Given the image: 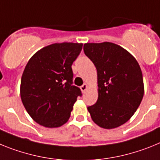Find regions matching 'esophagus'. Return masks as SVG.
<instances>
[{"label":"esophagus","instance_id":"34e87169","mask_svg":"<svg viewBox=\"0 0 160 160\" xmlns=\"http://www.w3.org/2000/svg\"><path fill=\"white\" fill-rule=\"evenodd\" d=\"M87 88H88V84H84L83 85L80 86V89H81L82 92H85V91Z\"/></svg>","mask_w":160,"mask_h":160}]
</instances>
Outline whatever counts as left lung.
<instances>
[{"instance_id": "8db88e82", "label": "left lung", "mask_w": 160, "mask_h": 160, "mask_svg": "<svg viewBox=\"0 0 160 160\" xmlns=\"http://www.w3.org/2000/svg\"><path fill=\"white\" fill-rule=\"evenodd\" d=\"M84 51L97 71L98 99L88 106L92 119L102 128L118 127L134 115L143 97L139 64L124 48L109 42L85 43Z\"/></svg>"}]
</instances>
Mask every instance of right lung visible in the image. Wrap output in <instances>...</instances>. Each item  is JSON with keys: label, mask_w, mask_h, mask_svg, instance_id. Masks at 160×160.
Here are the masks:
<instances>
[{"label": "right lung", "mask_w": 160, "mask_h": 160, "mask_svg": "<svg viewBox=\"0 0 160 160\" xmlns=\"http://www.w3.org/2000/svg\"><path fill=\"white\" fill-rule=\"evenodd\" d=\"M82 43L63 42L43 47L31 57L21 80V98L27 113L41 126L54 128L66 123L82 93L73 85L72 65Z\"/></svg>", "instance_id": "1"}]
</instances>
